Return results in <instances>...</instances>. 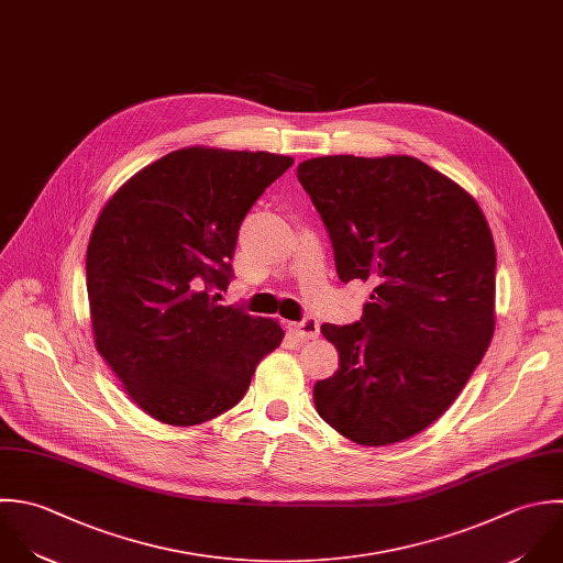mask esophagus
<instances>
[{
    "label": "esophagus",
    "mask_w": 563,
    "mask_h": 563,
    "mask_svg": "<svg viewBox=\"0 0 563 563\" xmlns=\"http://www.w3.org/2000/svg\"><path fill=\"white\" fill-rule=\"evenodd\" d=\"M287 329L298 338V340H316L320 333V327L313 318H305L300 322H287Z\"/></svg>",
    "instance_id": "obj_1"
}]
</instances>
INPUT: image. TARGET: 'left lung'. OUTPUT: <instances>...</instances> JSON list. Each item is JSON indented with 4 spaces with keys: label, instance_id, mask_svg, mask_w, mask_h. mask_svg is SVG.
Masks as SVG:
<instances>
[{
    "label": "left lung",
    "instance_id": "8db88e82",
    "mask_svg": "<svg viewBox=\"0 0 563 563\" xmlns=\"http://www.w3.org/2000/svg\"><path fill=\"white\" fill-rule=\"evenodd\" d=\"M342 283L375 285L355 324H322L340 368L318 415L357 445L401 443L461 395L496 331V245L478 201L412 155L298 164Z\"/></svg>",
    "mask_w": 563,
    "mask_h": 563
}]
</instances>
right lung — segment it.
I'll list each match as a JSON object with an SVG mask.
<instances>
[{"label":"right lung","mask_w":563,"mask_h":563,"mask_svg":"<svg viewBox=\"0 0 563 563\" xmlns=\"http://www.w3.org/2000/svg\"><path fill=\"white\" fill-rule=\"evenodd\" d=\"M294 157L186 146L126 179L87 245L93 344L153 419L199 426L236 406L283 342L272 318L223 307L239 228Z\"/></svg>","instance_id":"obj_1"}]
</instances>
